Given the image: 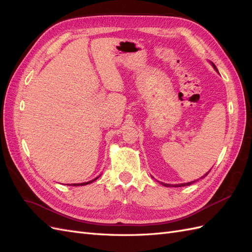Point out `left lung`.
<instances>
[{
  "label": "left lung",
  "mask_w": 252,
  "mask_h": 252,
  "mask_svg": "<svg viewBox=\"0 0 252 252\" xmlns=\"http://www.w3.org/2000/svg\"><path fill=\"white\" fill-rule=\"evenodd\" d=\"M211 65H212V66H213V68H215V69H216V70L218 71V68L216 67V65H215V64H213V63H211ZM218 72H219V71H218ZM208 173H209V171H208L207 173H205V174L203 175V177H202V178H205V177H206V175H207ZM202 178H201V179H202ZM196 181H197V180H196ZM196 181H193V182H189V183H186V184H177V185H173V186H174V187H182V186H188V185H191V184H193V183H194V182H196ZM161 184H163V185H164V186H166V187H169V186H171L170 184H165V183H161Z\"/></svg>",
  "instance_id": "1"
}]
</instances>
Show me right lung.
Returning a JSON list of instances; mask_svg holds the SVG:
<instances>
[{
    "label": "right lung",
    "mask_w": 252,
    "mask_h": 252,
    "mask_svg": "<svg viewBox=\"0 0 252 252\" xmlns=\"http://www.w3.org/2000/svg\"><path fill=\"white\" fill-rule=\"evenodd\" d=\"M97 179H98V177H97V178H95V179H94V180L89 181V182H86V183H81V184H72V185H70V186H85V185L90 184V183H93L94 181H95V180H97Z\"/></svg>",
    "instance_id": "1"
}]
</instances>
